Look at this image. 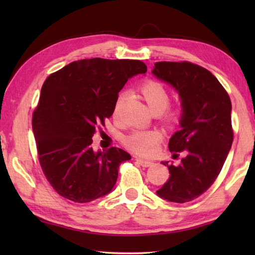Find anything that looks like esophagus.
Wrapping results in <instances>:
<instances>
[{"label": "esophagus", "mask_w": 255, "mask_h": 255, "mask_svg": "<svg viewBox=\"0 0 255 255\" xmlns=\"http://www.w3.org/2000/svg\"><path fill=\"white\" fill-rule=\"evenodd\" d=\"M136 161L139 163L141 166H144V167H148V166H150L153 164V162L146 161V159H141V158H136Z\"/></svg>", "instance_id": "34e87169"}]
</instances>
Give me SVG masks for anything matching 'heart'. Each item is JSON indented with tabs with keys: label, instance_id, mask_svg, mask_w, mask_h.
<instances>
[{
	"label": "heart",
	"instance_id": "b5f03b06",
	"mask_svg": "<svg viewBox=\"0 0 255 255\" xmlns=\"http://www.w3.org/2000/svg\"><path fill=\"white\" fill-rule=\"evenodd\" d=\"M139 92L155 114L161 112V119L169 125L180 122L182 116V108L180 106H169V92L161 82L156 80H146L139 85ZM124 94H120L115 102L112 115L117 117L123 102ZM162 132L156 129L152 130H135L124 137V145L131 152L141 156H152L155 154L162 140Z\"/></svg>",
	"mask_w": 255,
	"mask_h": 255
}]
</instances>
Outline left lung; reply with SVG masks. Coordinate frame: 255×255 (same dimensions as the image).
I'll use <instances>...</instances> for the list:
<instances>
[{"instance_id": "8db88e82", "label": "left lung", "mask_w": 255, "mask_h": 255, "mask_svg": "<svg viewBox=\"0 0 255 255\" xmlns=\"http://www.w3.org/2000/svg\"><path fill=\"white\" fill-rule=\"evenodd\" d=\"M153 74L178 91L182 101L181 129L171 137L170 152L187 156L167 165L170 178L156 193L176 204L195 200L215 182L232 147V103L211 73L190 62H157Z\"/></svg>"}]
</instances>
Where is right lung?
<instances>
[{
    "instance_id": "add662e5",
    "label": "right lung",
    "mask_w": 255,
    "mask_h": 255,
    "mask_svg": "<svg viewBox=\"0 0 255 255\" xmlns=\"http://www.w3.org/2000/svg\"><path fill=\"white\" fill-rule=\"evenodd\" d=\"M135 59H81L47 77L32 115L38 158L59 196L85 204L109 193L131 156L110 147L94 153L92 137L114 111L128 79L146 73Z\"/></svg>"
}]
</instances>
